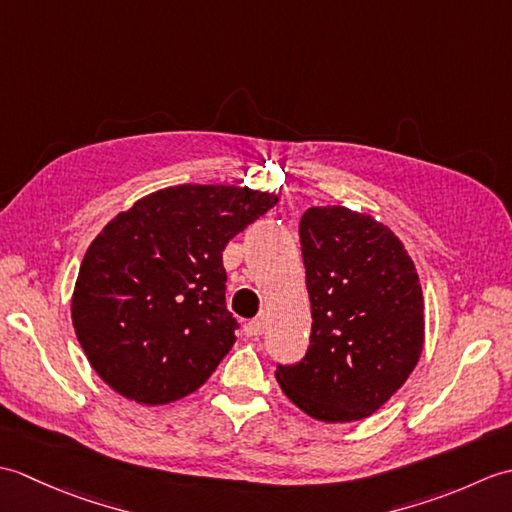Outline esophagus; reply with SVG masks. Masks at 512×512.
Wrapping results in <instances>:
<instances>
[{
    "label": "esophagus",
    "mask_w": 512,
    "mask_h": 512,
    "mask_svg": "<svg viewBox=\"0 0 512 512\" xmlns=\"http://www.w3.org/2000/svg\"><path fill=\"white\" fill-rule=\"evenodd\" d=\"M264 330H266V319H264V317L246 323V334H248V336H262Z\"/></svg>",
    "instance_id": "esophagus-1"
}]
</instances>
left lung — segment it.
<instances>
[{
  "label": "left lung",
  "mask_w": 512,
  "mask_h": 512,
  "mask_svg": "<svg viewBox=\"0 0 512 512\" xmlns=\"http://www.w3.org/2000/svg\"><path fill=\"white\" fill-rule=\"evenodd\" d=\"M312 332L306 356L277 383L308 416H372L405 385L424 345L416 266L391 228L345 206H312L299 222Z\"/></svg>",
  "instance_id": "1"
}]
</instances>
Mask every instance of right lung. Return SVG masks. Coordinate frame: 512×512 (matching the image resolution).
<instances>
[{
    "label": "right lung",
    "mask_w": 512,
    "mask_h": 512,
    "mask_svg": "<svg viewBox=\"0 0 512 512\" xmlns=\"http://www.w3.org/2000/svg\"><path fill=\"white\" fill-rule=\"evenodd\" d=\"M275 193L180 184L145 195L96 235L74 284L72 325L94 372L140 405L202 387L235 343L222 253Z\"/></svg>",
    "instance_id": "add662e5"
}]
</instances>
